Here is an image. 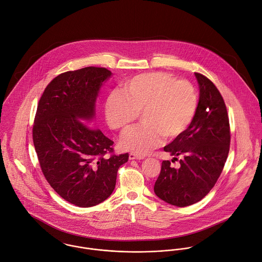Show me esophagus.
<instances>
[{
	"label": "esophagus",
	"instance_id": "obj_1",
	"mask_svg": "<svg viewBox=\"0 0 262 262\" xmlns=\"http://www.w3.org/2000/svg\"><path fill=\"white\" fill-rule=\"evenodd\" d=\"M128 158L129 160H141V159H144V156H141V155H138V154H135V153H129L128 155Z\"/></svg>",
	"mask_w": 262,
	"mask_h": 262
}]
</instances>
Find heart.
I'll use <instances>...</instances> for the list:
<instances>
[{
	"mask_svg": "<svg viewBox=\"0 0 262 262\" xmlns=\"http://www.w3.org/2000/svg\"><path fill=\"white\" fill-rule=\"evenodd\" d=\"M197 106V94L190 82L151 72L124 82L122 94L112 93L105 104V118L111 128L126 132L142 113L144 124L125 134L120 145L145 155L160 146L164 137H180L193 121Z\"/></svg>",
	"mask_w": 262,
	"mask_h": 262,
	"instance_id": "obj_1",
	"label": "heart"
}]
</instances>
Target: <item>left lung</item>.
I'll use <instances>...</instances> for the list:
<instances>
[{
    "label": "left lung",
    "mask_w": 262,
    "mask_h": 262,
    "mask_svg": "<svg viewBox=\"0 0 262 262\" xmlns=\"http://www.w3.org/2000/svg\"><path fill=\"white\" fill-rule=\"evenodd\" d=\"M199 84V102L189 127L164 151L180 160L181 166L161 165L154 192L164 202L178 207L190 206L203 199L217 182L227 161L231 133L225 101L206 76L195 72Z\"/></svg>",
    "instance_id": "1"
}]
</instances>
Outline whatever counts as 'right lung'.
Wrapping results in <instances>:
<instances>
[{
    "instance_id": "obj_1",
    "label": "right lung",
    "mask_w": 262,
    "mask_h": 262,
    "mask_svg": "<svg viewBox=\"0 0 262 262\" xmlns=\"http://www.w3.org/2000/svg\"><path fill=\"white\" fill-rule=\"evenodd\" d=\"M111 75L92 66L61 73L47 85L36 109L32 139L41 171L58 195L78 207L105 201L128 160L127 153L113 155V141L90 126Z\"/></svg>"
}]
</instances>
